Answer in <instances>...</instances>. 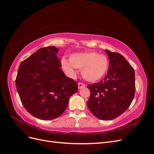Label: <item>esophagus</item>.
<instances>
[{"label":"esophagus","mask_w":154,"mask_h":154,"mask_svg":"<svg viewBox=\"0 0 154 154\" xmlns=\"http://www.w3.org/2000/svg\"><path fill=\"white\" fill-rule=\"evenodd\" d=\"M78 88H82L83 87H85V83H82V82H80V83H78Z\"/></svg>","instance_id":"1"}]
</instances>
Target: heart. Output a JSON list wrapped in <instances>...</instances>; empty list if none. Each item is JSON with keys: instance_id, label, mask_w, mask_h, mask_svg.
<instances>
[{"instance_id": "b5f03b06", "label": "heart", "mask_w": 154, "mask_h": 154, "mask_svg": "<svg viewBox=\"0 0 154 154\" xmlns=\"http://www.w3.org/2000/svg\"><path fill=\"white\" fill-rule=\"evenodd\" d=\"M63 71L68 75L75 74V68L82 69V76L86 80L96 82L103 78L108 71L110 66L109 59L104 54L96 51L72 54L69 60L66 58L61 60Z\"/></svg>"}]
</instances>
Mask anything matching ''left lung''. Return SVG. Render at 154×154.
Here are the masks:
<instances>
[{
    "label": "left lung",
    "instance_id": "obj_1",
    "mask_svg": "<svg viewBox=\"0 0 154 154\" xmlns=\"http://www.w3.org/2000/svg\"><path fill=\"white\" fill-rule=\"evenodd\" d=\"M110 66L100 82L88 85L91 96L87 106L92 114L102 120L118 118L131 104L136 91L135 72L121 54L105 50Z\"/></svg>",
    "mask_w": 154,
    "mask_h": 154
}]
</instances>
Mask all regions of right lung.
<instances>
[{
    "instance_id": "add662e5",
    "label": "right lung",
    "mask_w": 154,
    "mask_h": 154,
    "mask_svg": "<svg viewBox=\"0 0 154 154\" xmlns=\"http://www.w3.org/2000/svg\"><path fill=\"white\" fill-rule=\"evenodd\" d=\"M54 46L40 48L20 63L15 83L23 106L34 117L53 119L66 109L78 83L66 76Z\"/></svg>"
}]
</instances>
